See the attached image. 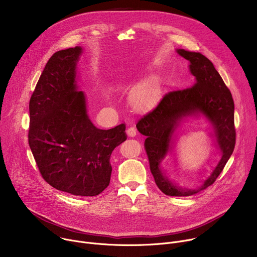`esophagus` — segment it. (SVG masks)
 I'll use <instances>...</instances> for the list:
<instances>
[{
  "label": "esophagus",
  "instance_id": "obj_1",
  "mask_svg": "<svg viewBox=\"0 0 257 257\" xmlns=\"http://www.w3.org/2000/svg\"><path fill=\"white\" fill-rule=\"evenodd\" d=\"M127 134H128V136H130V137H134L135 135H136V133H137V130H136V128L134 127V126H130V127H128L127 128Z\"/></svg>",
  "mask_w": 257,
  "mask_h": 257
}]
</instances>
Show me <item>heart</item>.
Masks as SVG:
<instances>
[{
	"label": "heart",
	"instance_id": "1",
	"mask_svg": "<svg viewBox=\"0 0 257 257\" xmlns=\"http://www.w3.org/2000/svg\"><path fill=\"white\" fill-rule=\"evenodd\" d=\"M157 97V90L151 84H141L132 92V100L138 108L150 107L156 102Z\"/></svg>",
	"mask_w": 257,
	"mask_h": 257
}]
</instances>
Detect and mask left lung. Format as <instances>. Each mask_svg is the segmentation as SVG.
<instances>
[{"instance_id": "obj_1", "label": "left lung", "mask_w": 257, "mask_h": 257, "mask_svg": "<svg viewBox=\"0 0 257 257\" xmlns=\"http://www.w3.org/2000/svg\"><path fill=\"white\" fill-rule=\"evenodd\" d=\"M177 52L190 62V72L196 79L194 85L166 93L153 111L137 122L136 127L146 136L144 149L157 186L169 196H190L213 184L234 152V100L230 89L205 56L185 50ZM197 112L203 113L212 122L222 159L201 188L195 191L180 190L163 175L160 163L169 150L171 136L178 122Z\"/></svg>"}]
</instances>
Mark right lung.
Returning <instances> with one entry per match:
<instances>
[{"instance_id": "1", "label": "right lung", "mask_w": 257, "mask_h": 257, "mask_svg": "<svg viewBox=\"0 0 257 257\" xmlns=\"http://www.w3.org/2000/svg\"><path fill=\"white\" fill-rule=\"evenodd\" d=\"M82 50L69 48L48 61L29 101L28 143L44 180L57 190L95 196L109 184L112 152L127 139L126 125L101 130L88 118L77 89Z\"/></svg>"}]
</instances>
